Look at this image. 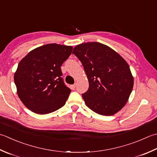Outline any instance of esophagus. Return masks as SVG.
<instances>
[{
	"instance_id": "1",
	"label": "esophagus",
	"mask_w": 157,
	"mask_h": 157,
	"mask_svg": "<svg viewBox=\"0 0 157 157\" xmlns=\"http://www.w3.org/2000/svg\"><path fill=\"white\" fill-rule=\"evenodd\" d=\"M75 87H76V84L71 85V86H70V88H71V90H75Z\"/></svg>"
}]
</instances>
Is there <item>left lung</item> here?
Wrapping results in <instances>:
<instances>
[{
    "instance_id": "obj_1",
    "label": "left lung",
    "mask_w": 157,
    "mask_h": 157,
    "mask_svg": "<svg viewBox=\"0 0 157 157\" xmlns=\"http://www.w3.org/2000/svg\"><path fill=\"white\" fill-rule=\"evenodd\" d=\"M73 54L81 61L88 79V90L82 94L86 105L103 116L119 112L128 100L134 83L126 60L99 42L76 45Z\"/></svg>"
}]
</instances>
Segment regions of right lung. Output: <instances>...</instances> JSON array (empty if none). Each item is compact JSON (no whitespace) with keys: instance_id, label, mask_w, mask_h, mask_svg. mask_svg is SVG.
<instances>
[{"instance_id":"add662e5","label":"right lung","mask_w":157,"mask_h":157,"mask_svg":"<svg viewBox=\"0 0 157 157\" xmlns=\"http://www.w3.org/2000/svg\"><path fill=\"white\" fill-rule=\"evenodd\" d=\"M72 46L46 44L30 51L14 74L17 93L28 109L47 114L62 107L71 89L64 84L60 67L71 54Z\"/></svg>"}]
</instances>
